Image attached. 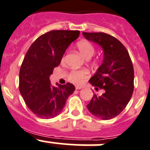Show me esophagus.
Returning a JSON list of instances; mask_svg holds the SVG:
<instances>
[{"instance_id":"34e87169","label":"esophagus","mask_w":150,"mask_h":150,"mask_svg":"<svg viewBox=\"0 0 150 150\" xmlns=\"http://www.w3.org/2000/svg\"><path fill=\"white\" fill-rule=\"evenodd\" d=\"M83 87L82 86H81V85H76V86H75V88L77 89V90H79V89H81Z\"/></svg>"}]
</instances>
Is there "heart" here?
Returning a JSON list of instances; mask_svg holds the SVG:
<instances>
[{
    "label": "heart",
    "mask_w": 150,
    "mask_h": 150,
    "mask_svg": "<svg viewBox=\"0 0 150 150\" xmlns=\"http://www.w3.org/2000/svg\"><path fill=\"white\" fill-rule=\"evenodd\" d=\"M77 46L80 52L86 59H90L95 52V48L88 40H81L77 43ZM64 59H62V61ZM90 76V72L88 69H73L68 73V79L74 84H81L85 79Z\"/></svg>",
    "instance_id": "b5f03b06"
}]
</instances>
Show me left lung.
Returning a JSON list of instances; mask_svg holds the SVG:
<instances>
[{
    "instance_id": "1",
    "label": "left lung",
    "mask_w": 150,
    "mask_h": 150,
    "mask_svg": "<svg viewBox=\"0 0 150 150\" xmlns=\"http://www.w3.org/2000/svg\"><path fill=\"white\" fill-rule=\"evenodd\" d=\"M87 40L101 46L104 52L102 65L89 82L104 89L101 95L94 94L87 105L89 111L97 117L110 120L124 110L131 98L134 88V71L129 52L121 42L104 33H86Z\"/></svg>"
}]
</instances>
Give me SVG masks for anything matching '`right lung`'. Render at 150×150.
I'll return each mask as SVG.
<instances>
[{
    "instance_id": "right-lung-1",
    "label": "right lung",
    "mask_w": 150,
    "mask_h": 150,
    "mask_svg": "<svg viewBox=\"0 0 150 150\" xmlns=\"http://www.w3.org/2000/svg\"><path fill=\"white\" fill-rule=\"evenodd\" d=\"M79 34V30H52L39 36L26 52L20 69L19 90L26 106L38 117L49 119L59 114L75 90L69 82L52 86L50 76Z\"/></svg>"
}]
</instances>
